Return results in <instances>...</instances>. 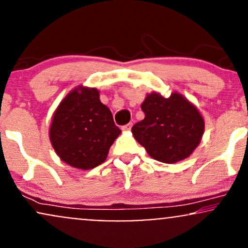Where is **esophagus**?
<instances>
[{
  "label": "esophagus",
  "instance_id": "obj_1",
  "mask_svg": "<svg viewBox=\"0 0 248 248\" xmlns=\"http://www.w3.org/2000/svg\"><path fill=\"white\" fill-rule=\"evenodd\" d=\"M132 126H133L132 124H124V127H122V129H124V130H130V129H132Z\"/></svg>",
  "mask_w": 248,
  "mask_h": 248
}]
</instances>
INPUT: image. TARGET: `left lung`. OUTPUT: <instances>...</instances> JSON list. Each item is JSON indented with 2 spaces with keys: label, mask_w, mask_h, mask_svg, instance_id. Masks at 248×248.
I'll list each match as a JSON object with an SVG mask.
<instances>
[{
  "label": "left lung",
  "mask_w": 248,
  "mask_h": 248,
  "mask_svg": "<svg viewBox=\"0 0 248 248\" xmlns=\"http://www.w3.org/2000/svg\"><path fill=\"white\" fill-rule=\"evenodd\" d=\"M144 119L132 128L135 140L154 160L176 163L191 155L204 133L203 116L179 93H150L141 105Z\"/></svg>",
  "instance_id": "1"
}]
</instances>
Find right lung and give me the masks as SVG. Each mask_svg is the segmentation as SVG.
I'll return each mask as SVG.
<instances>
[{"label": "right lung", "instance_id": "obj_1", "mask_svg": "<svg viewBox=\"0 0 248 248\" xmlns=\"http://www.w3.org/2000/svg\"><path fill=\"white\" fill-rule=\"evenodd\" d=\"M109 108L96 88L79 86L62 99L53 114L50 141L62 161L88 170L100 166L120 135Z\"/></svg>", "mask_w": 248, "mask_h": 248}]
</instances>
